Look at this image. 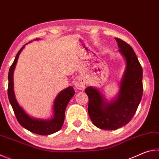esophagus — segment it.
I'll return each instance as SVG.
<instances>
[{"label":"esophagus","mask_w":159,"mask_h":159,"mask_svg":"<svg viewBox=\"0 0 159 159\" xmlns=\"http://www.w3.org/2000/svg\"><path fill=\"white\" fill-rule=\"evenodd\" d=\"M74 85L76 89L83 90L85 88V80L84 79H83V78H80V79H77L76 81H75Z\"/></svg>","instance_id":"obj_1"}]
</instances>
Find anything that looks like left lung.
I'll return each mask as SVG.
<instances>
[{"label": "left lung", "mask_w": 159, "mask_h": 159, "mask_svg": "<svg viewBox=\"0 0 159 159\" xmlns=\"http://www.w3.org/2000/svg\"><path fill=\"white\" fill-rule=\"evenodd\" d=\"M120 53L126 62L117 98L107 102L100 91L93 87L85 90L89 98L88 114L93 124L103 130H116L130 121L143 93L142 68L133 48L127 43L115 38Z\"/></svg>", "instance_id": "left-lung-1"}]
</instances>
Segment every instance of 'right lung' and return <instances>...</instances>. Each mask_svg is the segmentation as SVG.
<instances>
[{
    "mask_svg": "<svg viewBox=\"0 0 159 159\" xmlns=\"http://www.w3.org/2000/svg\"><path fill=\"white\" fill-rule=\"evenodd\" d=\"M36 40H39L36 39ZM27 44V43H26ZM25 45L19 50L16 55L14 61L10 66L8 73V88L7 95L10 103L13 109V111L20 124L26 130L31 133H36L41 135H48L55 133L60 130L62 127L64 116H65L66 107L70 99L74 95L75 91L73 87L70 86L58 94L54 102L53 105V117L49 120L37 119L31 117L25 112L21 107L19 105L17 99L15 98L14 93V82H13V73L15 68L16 64L20 52L25 48Z\"/></svg>",
    "mask_w": 159,
    "mask_h": 159,
    "instance_id": "add662e5",
    "label": "right lung"
}]
</instances>
